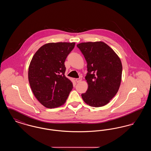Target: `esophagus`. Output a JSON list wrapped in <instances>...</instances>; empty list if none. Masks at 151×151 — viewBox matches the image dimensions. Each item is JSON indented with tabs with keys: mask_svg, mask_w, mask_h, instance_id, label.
<instances>
[{
	"mask_svg": "<svg viewBox=\"0 0 151 151\" xmlns=\"http://www.w3.org/2000/svg\"><path fill=\"white\" fill-rule=\"evenodd\" d=\"M81 80H82V79L81 78H78V79H76V81L77 82V83H79V82H80L81 81Z\"/></svg>",
	"mask_w": 151,
	"mask_h": 151,
	"instance_id": "34e87169",
	"label": "esophagus"
}]
</instances>
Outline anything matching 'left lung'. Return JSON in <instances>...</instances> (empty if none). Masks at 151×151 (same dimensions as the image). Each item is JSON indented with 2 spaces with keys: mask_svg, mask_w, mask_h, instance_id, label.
Wrapping results in <instances>:
<instances>
[{
  "mask_svg": "<svg viewBox=\"0 0 151 151\" xmlns=\"http://www.w3.org/2000/svg\"><path fill=\"white\" fill-rule=\"evenodd\" d=\"M87 63L86 92L81 94L84 101L98 108L108 104L118 91L122 79L120 58L107 44L88 42L77 45Z\"/></svg>",
  "mask_w": 151,
  "mask_h": 151,
  "instance_id": "1",
  "label": "left lung"
}]
</instances>
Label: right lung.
Listing matches in <instances>:
<instances>
[{
	"mask_svg": "<svg viewBox=\"0 0 151 151\" xmlns=\"http://www.w3.org/2000/svg\"><path fill=\"white\" fill-rule=\"evenodd\" d=\"M75 43H49L41 46L29 65L28 79L36 99L46 108L65 104L73 88L65 75V62Z\"/></svg>",
	"mask_w": 151,
	"mask_h": 151,
	"instance_id": "1",
	"label": "right lung"
}]
</instances>
